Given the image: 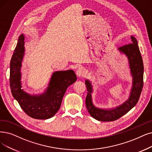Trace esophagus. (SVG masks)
<instances>
[{
    "label": "esophagus",
    "mask_w": 152,
    "mask_h": 152,
    "mask_svg": "<svg viewBox=\"0 0 152 152\" xmlns=\"http://www.w3.org/2000/svg\"><path fill=\"white\" fill-rule=\"evenodd\" d=\"M87 71L83 67H79L76 71V75L78 77L81 78L86 75Z\"/></svg>",
    "instance_id": "obj_1"
}]
</instances>
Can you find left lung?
I'll return each mask as SVG.
<instances>
[{
    "label": "left lung",
    "instance_id": "1",
    "mask_svg": "<svg viewBox=\"0 0 152 152\" xmlns=\"http://www.w3.org/2000/svg\"><path fill=\"white\" fill-rule=\"evenodd\" d=\"M131 44L119 47L117 49L120 54H124L128 59L130 74L132 77L129 96L123 104L108 108L96 107L94 104L92 96L93 93L92 82L88 79L85 81L88 92L86 100V107L91 116L97 120L102 122L116 120L134 107L139 100L143 85V64L138 42L133 35H131Z\"/></svg>",
    "mask_w": 152,
    "mask_h": 152
}]
</instances>
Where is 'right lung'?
I'll use <instances>...</instances> for the list:
<instances>
[{
	"label": "right lung",
	"instance_id": "right-lung-1",
	"mask_svg": "<svg viewBox=\"0 0 152 152\" xmlns=\"http://www.w3.org/2000/svg\"><path fill=\"white\" fill-rule=\"evenodd\" d=\"M25 35L18 40L10 64V86L14 98L28 116L35 119L50 118L58 112L68 87L77 80L74 70L56 71L52 73L44 92L30 94L22 88L21 69L26 49Z\"/></svg>",
	"mask_w": 152,
	"mask_h": 152
}]
</instances>
